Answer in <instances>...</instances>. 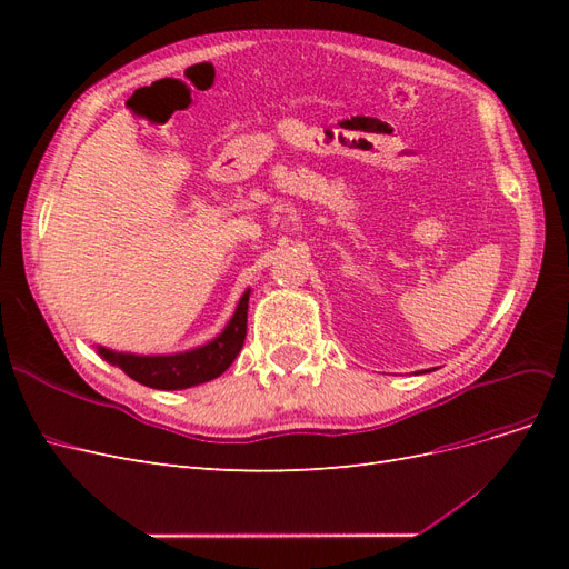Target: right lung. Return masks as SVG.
Listing matches in <instances>:
<instances>
[{
  "label": "right lung",
  "mask_w": 569,
  "mask_h": 569,
  "mask_svg": "<svg viewBox=\"0 0 569 569\" xmlns=\"http://www.w3.org/2000/svg\"><path fill=\"white\" fill-rule=\"evenodd\" d=\"M249 295L251 289H247L239 299L237 311L226 325V330L199 349L170 356H134L99 347V356L123 370L134 382L151 389H187L216 380L232 366V360L244 347Z\"/></svg>",
  "instance_id": "add662e5"
}]
</instances>
